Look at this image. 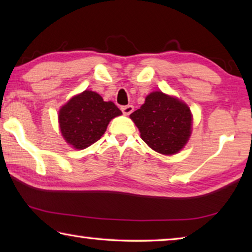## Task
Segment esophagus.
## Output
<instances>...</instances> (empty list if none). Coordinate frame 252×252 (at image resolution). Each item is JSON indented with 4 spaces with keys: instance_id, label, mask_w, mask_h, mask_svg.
<instances>
[{
    "instance_id": "34e87169",
    "label": "esophagus",
    "mask_w": 252,
    "mask_h": 252,
    "mask_svg": "<svg viewBox=\"0 0 252 252\" xmlns=\"http://www.w3.org/2000/svg\"><path fill=\"white\" fill-rule=\"evenodd\" d=\"M121 110H122L123 114H126V116H129L130 113L133 112L134 108H133V105H125V106H122Z\"/></svg>"
}]
</instances>
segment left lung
Listing matches in <instances>:
<instances>
[{
    "label": "left lung",
    "instance_id": "1",
    "mask_svg": "<svg viewBox=\"0 0 252 252\" xmlns=\"http://www.w3.org/2000/svg\"><path fill=\"white\" fill-rule=\"evenodd\" d=\"M149 147L162 155H174L185 147L191 134L190 109L164 93L152 92L141 108L130 114Z\"/></svg>",
    "mask_w": 252,
    "mask_h": 252
}]
</instances>
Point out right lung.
<instances>
[{
	"label": "right lung",
	"instance_id": "1",
	"mask_svg": "<svg viewBox=\"0 0 252 252\" xmlns=\"http://www.w3.org/2000/svg\"><path fill=\"white\" fill-rule=\"evenodd\" d=\"M121 114L113 102L103 101L96 92L84 91L60 110V129L67 143L82 150L100 140L111 119Z\"/></svg>",
	"mask_w": 252,
	"mask_h": 252
}]
</instances>
